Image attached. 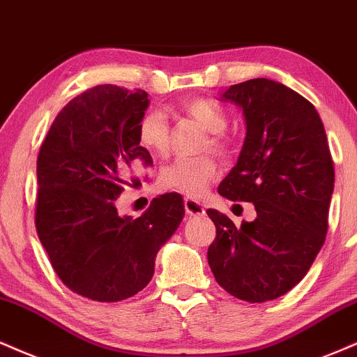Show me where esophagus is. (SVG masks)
Returning <instances> with one entry per match:
<instances>
[{"instance_id":"34e87169","label":"esophagus","mask_w":357,"mask_h":357,"mask_svg":"<svg viewBox=\"0 0 357 357\" xmlns=\"http://www.w3.org/2000/svg\"><path fill=\"white\" fill-rule=\"evenodd\" d=\"M183 205H185L187 215H190V217H200V215L205 213L204 205H202L200 202H197L193 199H185V200H183Z\"/></svg>"}]
</instances>
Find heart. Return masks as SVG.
<instances>
[{
	"label": "heart",
	"mask_w": 357,
	"mask_h": 357,
	"mask_svg": "<svg viewBox=\"0 0 357 357\" xmlns=\"http://www.w3.org/2000/svg\"><path fill=\"white\" fill-rule=\"evenodd\" d=\"M188 116L199 121L210 132L208 140H205L202 151H212L220 157H228L231 153V140L223 134L228 121L223 109L218 104L206 99H192L183 105ZM139 137L145 147L151 149L158 155H165L169 151L170 129L165 114L151 111L140 119ZM217 160L208 153L197 157H178L167 164L160 172L162 188L183 193L187 197H202L210 187L212 180L217 177Z\"/></svg>",
	"instance_id": "heart-1"
}]
</instances>
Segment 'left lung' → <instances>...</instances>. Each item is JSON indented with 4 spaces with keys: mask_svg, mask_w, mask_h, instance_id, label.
<instances>
[{
    "mask_svg": "<svg viewBox=\"0 0 357 357\" xmlns=\"http://www.w3.org/2000/svg\"><path fill=\"white\" fill-rule=\"evenodd\" d=\"M243 109L246 137L218 193L253 202L257 218L235 225L208 208L217 228L208 265L225 291L248 303L288 293L326 240L334 165L314 105L284 84L258 77L223 92Z\"/></svg>",
    "mask_w": 357,
    "mask_h": 357,
    "instance_id": "8db88e82",
    "label": "left lung"
}]
</instances>
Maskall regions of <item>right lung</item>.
<instances>
[{
    "label": "right lung",
    "mask_w": 357,
    "mask_h": 357,
    "mask_svg": "<svg viewBox=\"0 0 357 357\" xmlns=\"http://www.w3.org/2000/svg\"><path fill=\"white\" fill-rule=\"evenodd\" d=\"M147 105L142 89H87L61 109L38 153V236L61 281L92 301L144 289L185 215L178 193L158 195L137 218L117 212L119 195L140 183L134 165L153 164L139 137Z\"/></svg>",
    "instance_id": "add662e5"
}]
</instances>
